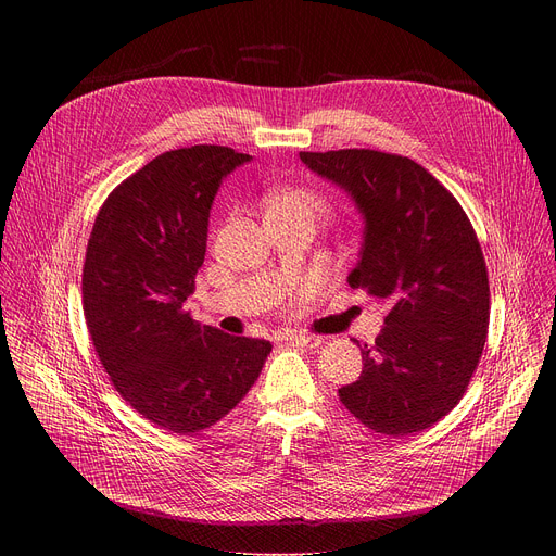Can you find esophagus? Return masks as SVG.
I'll return each instance as SVG.
<instances>
[{"label":"esophagus","mask_w":556,"mask_h":556,"mask_svg":"<svg viewBox=\"0 0 556 556\" xmlns=\"http://www.w3.org/2000/svg\"><path fill=\"white\" fill-rule=\"evenodd\" d=\"M290 342L298 344V346H319V344H323V338L311 336V333H293V336H290Z\"/></svg>","instance_id":"34e87169"}]
</instances>
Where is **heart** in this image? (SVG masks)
<instances>
[{"instance_id":"obj_1","label":"heart","mask_w":556,"mask_h":556,"mask_svg":"<svg viewBox=\"0 0 556 556\" xmlns=\"http://www.w3.org/2000/svg\"><path fill=\"white\" fill-rule=\"evenodd\" d=\"M327 207V202L323 195H317L313 189L306 187H288L279 191L273 200L268 212H308L317 214Z\"/></svg>"}]
</instances>
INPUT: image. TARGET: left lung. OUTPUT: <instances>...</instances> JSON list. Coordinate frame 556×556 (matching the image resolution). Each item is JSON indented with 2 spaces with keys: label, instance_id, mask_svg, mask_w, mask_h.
I'll return each mask as SVG.
<instances>
[{
  "label": "left lung",
  "instance_id": "1",
  "mask_svg": "<svg viewBox=\"0 0 556 556\" xmlns=\"http://www.w3.org/2000/svg\"><path fill=\"white\" fill-rule=\"evenodd\" d=\"M300 157L354 195L365 243L349 283L388 306L381 333L361 346V378L338 396L374 432H421L459 403L486 342L489 275L476 229L410 157L371 149Z\"/></svg>",
  "mask_w": 556,
  "mask_h": 556
}]
</instances>
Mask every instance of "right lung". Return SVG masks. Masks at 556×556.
Listing matches in <instances>:
<instances>
[{
    "mask_svg": "<svg viewBox=\"0 0 556 556\" xmlns=\"http://www.w3.org/2000/svg\"><path fill=\"white\" fill-rule=\"evenodd\" d=\"M250 155L175 149L101 204L83 266V313L114 390L160 428L195 434L248 394L273 344L200 325L185 311L207 250L220 180Z\"/></svg>",
    "mask_w": 556,
    "mask_h": 556,
    "instance_id": "obj_1",
    "label": "right lung"
}]
</instances>
